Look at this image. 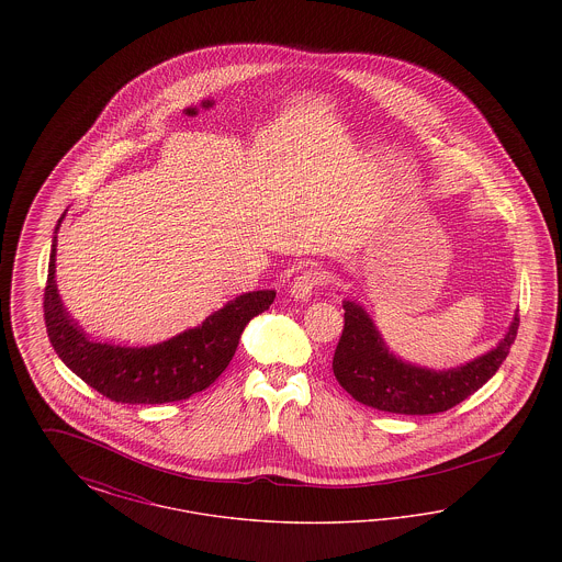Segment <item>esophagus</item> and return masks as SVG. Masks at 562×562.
Returning <instances> with one entry per match:
<instances>
[{
	"mask_svg": "<svg viewBox=\"0 0 562 562\" xmlns=\"http://www.w3.org/2000/svg\"><path fill=\"white\" fill-rule=\"evenodd\" d=\"M321 282V269H303V271L294 278L293 282H291V294H293L294 299H299V301H307Z\"/></svg>",
	"mask_w": 562,
	"mask_h": 562,
	"instance_id": "obj_1",
	"label": "esophagus"
}]
</instances>
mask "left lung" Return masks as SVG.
Masks as SVG:
<instances>
[{"label": "left lung", "mask_w": 562, "mask_h": 562, "mask_svg": "<svg viewBox=\"0 0 562 562\" xmlns=\"http://www.w3.org/2000/svg\"><path fill=\"white\" fill-rule=\"evenodd\" d=\"M344 333L333 356V373L341 387L367 406L401 415H431L453 408L497 373L518 333V312L495 348L451 369H428L402 360L385 346L367 310L344 301Z\"/></svg>", "instance_id": "8db88e82"}]
</instances>
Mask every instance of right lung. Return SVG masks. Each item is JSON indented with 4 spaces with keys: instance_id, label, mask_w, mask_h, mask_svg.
<instances>
[{
    "instance_id": "obj_1",
    "label": "right lung",
    "mask_w": 562,
    "mask_h": 562,
    "mask_svg": "<svg viewBox=\"0 0 562 562\" xmlns=\"http://www.w3.org/2000/svg\"><path fill=\"white\" fill-rule=\"evenodd\" d=\"M65 214L54 227L44 321L58 358L109 401L164 404L206 390L227 369L246 324L269 310L276 299V291L238 294L200 326L147 348L92 341L69 316L56 289V234Z\"/></svg>"
}]
</instances>
